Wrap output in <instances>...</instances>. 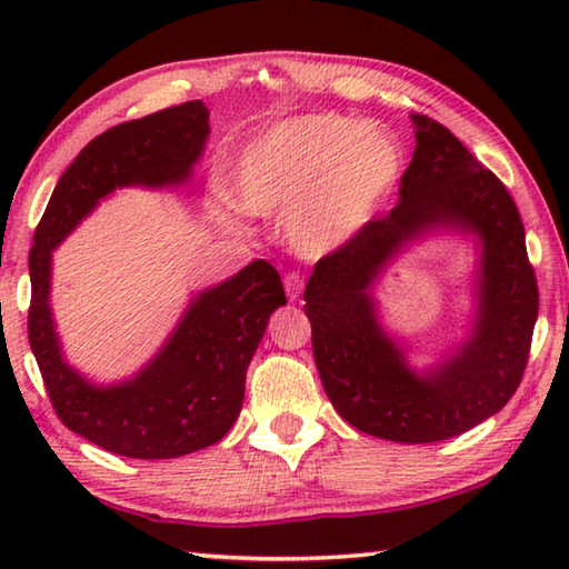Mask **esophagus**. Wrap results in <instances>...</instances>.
I'll return each instance as SVG.
<instances>
[{"instance_id": "1", "label": "esophagus", "mask_w": 569, "mask_h": 569, "mask_svg": "<svg viewBox=\"0 0 569 569\" xmlns=\"http://www.w3.org/2000/svg\"><path fill=\"white\" fill-rule=\"evenodd\" d=\"M283 283H286L288 301H298V298H301V293H303V286H306L303 276L301 273H288Z\"/></svg>"}]
</instances>
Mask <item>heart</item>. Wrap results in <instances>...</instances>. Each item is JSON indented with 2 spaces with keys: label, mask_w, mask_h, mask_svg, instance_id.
Wrapping results in <instances>:
<instances>
[{
  "label": "heart",
  "mask_w": 569,
  "mask_h": 569,
  "mask_svg": "<svg viewBox=\"0 0 569 569\" xmlns=\"http://www.w3.org/2000/svg\"><path fill=\"white\" fill-rule=\"evenodd\" d=\"M403 170L391 132L341 112L283 120L240 152L236 196L258 216H288V236L308 256L343 246L369 223Z\"/></svg>",
  "instance_id": "1"
}]
</instances>
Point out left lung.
<instances>
[{"mask_svg":"<svg viewBox=\"0 0 569 569\" xmlns=\"http://www.w3.org/2000/svg\"><path fill=\"white\" fill-rule=\"evenodd\" d=\"M417 150L401 176L399 206L326 253L306 286L313 359L331 403L363 435L429 445L492 417L525 377L539 311L525 226L505 182L445 124L413 112ZM482 238L476 336L441 370L417 378L376 323L368 286L401 242L427 227Z\"/></svg>","mask_w":569,"mask_h":569,"instance_id":"obj_1","label":"left lung"}]
</instances>
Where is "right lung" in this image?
Here are the masks:
<instances>
[{
  "instance_id": "right-lung-1",
  "label": "right lung",
  "mask_w": 569,
  "mask_h": 569,
  "mask_svg": "<svg viewBox=\"0 0 569 569\" xmlns=\"http://www.w3.org/2000/svg\"><path fill=\"white\" fill-rule=\"evenodd\" d=\"M208 108L190 100L104 130L57 182L30 248L27 333L52 409L67 429L130 459H176L228 435L246 393V369L268 319L286 303L268 261L200 293L146 371L120 387H92L62 361L50 306L54 246L122 186H172L190 176L208 138Z\"/></svg>"
}]
</instances>
